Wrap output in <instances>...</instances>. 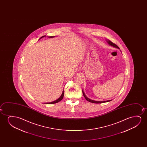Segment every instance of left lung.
<instances>
[{
    "label": "left lung",
    "instance_id": "1",
    "mask_svg": "<svg viewBox=\"0 0 147 147\" xmlns=\"http://www.w3.org/2000/svg\"><path fill=\"white\" fill-rule=\"evenodd\" d=\"M106 41H107V42L109 44L110 46H111L113 47H115V48H116L119 49V47L117 46V45L115 44H113V42H111V40H106ZM82 92H83V96H84L85 98L87 100L89 101V102H90L94 103H105L107 102H109V101H111L112 100H105V101H95L93 100H92V99H89V98H88L86 96V95L85 94L84 92V91H83V89L82 90Z\"/></svg>",
    "mask_w": 147,
    "mask_h": 147
}]
</instances>
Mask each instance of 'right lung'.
Masks as SVG:
<instances>
[{
	"label": "right lung",
	"mask_w": 147,
	"mask_h": 147,
	"mask_svg": "<svg viewBox=\"0 0 147 147\" xmlns=\"http://www.w3.org/2000/svg\"><path fill=\"white\" fill-rule=\"evenodd\" d=\"M45 36H42V37H41L39 40H40V38H42L45 37ZM55 36H49V38H54ZM64 90L63 91L62 94H61V96L58 99H57V100L54 101H52V102H46L44 103H46V104H54V103H58V102H59V101H60L61 100H62V99L63 98V97H64Z\"/></svg>",
	"instance_id": "right-lung-1"
}]
</instances>
